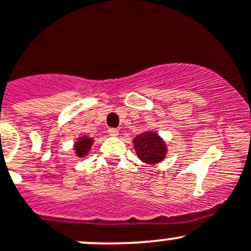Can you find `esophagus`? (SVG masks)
Returning a JSON list of instances; mask_svg holds the SVG:
<instances>
[{"instance_id": "esophagus-1", "label": "esophagus", "mask_w": 251, "mask_h": 251, "mask_svg": "<svg viewBox=\"0 0 251 251\" xmlns=\"http://www.w3.org/2000/svg\"><path fill=\"white\" fill-rule=\"evenodd\" d=\"M107 133H109L110 136L116 137V136H119V130H118V128H109Z\"/></svg>"}]
</instances>
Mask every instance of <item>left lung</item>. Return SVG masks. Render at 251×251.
Listing matches in <instances>:
<instances>
[{
  "instance_id": "8db88e82",
  "label": "left lung",
  "mask_w": 251,
  "mask_h": 251,
  "mask_svg": "<svg viewBox=\"0 0 251 251\" xmlns=\"http://www.w3.org/2000/svg\"><path fill=\"white\" fill-rule=\"evenodd\" d=\"M132 142L137 157L147 165L160 163L167 156V144L156 131H144L137 135Z\"/></svg>"
}]
</instances>
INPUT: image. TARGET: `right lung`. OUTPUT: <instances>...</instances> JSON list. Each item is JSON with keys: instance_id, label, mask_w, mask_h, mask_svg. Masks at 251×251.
<instances>
[{"instance_id": "right-lung-1", "label": "right lung", "mask_w": 251, "mask_h": 251, "mask_svg": "<svg viewBox=\"0 0 251 251\" xmlns=\"http://www.w3.org/2000/svg\"><path fill=\"white\" fill-rule=\"evenodd\" d=\"M93 144H94L93 137H89L86 136V135H83V136L78 137L76 141L74 142V146H73V150H74V153H75L76 157L84 158L85 156H88Z\"/></svg>"}]
</instances>
